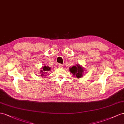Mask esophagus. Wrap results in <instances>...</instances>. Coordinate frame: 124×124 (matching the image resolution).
Masks as SVG:
<instances>
[{
    "label": "esophagus",
    "mask_w": 124,
    "mask_h": 124,
    "mask_svg": "<svg viewBox=\"0 0 124 124\" xmlns=\"http://www.w3.org/2000/svg\"><path fill=\"white\" fill-rule=\"evenodd\" d=\"M58 67H59V68H63V65L62 64H58Z\"/></svg>",
    "instance_id": "34e87169"
}]
</instances>
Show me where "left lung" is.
<instances>
[{"label": "left lung", "mask_w": 124, "mask_h": 124, "mask_svg": "<svg viewBox=\"0 0 124 124\" xmlns=\"http://www.w3.org/2000/svg\"><path fill=\"white\" fill-rule=\"evenodd\" d=\"M69 70L70 72L73 74V75L77 78L83 76L84 69L79 64H76V66H72L71 68H70Z\"/></svg>", "instance_id": "obj_1"}]
</instances>
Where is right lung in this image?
I'll use <instances>...</instances> for the list:
<instances>
[{
    "mask_svg": "<svg viewBox=\"0 0 124 124\" xmlns=\"http://www.w3.org/2000/svg\"><path fill=\"white\" fill-rule=\"evenodd\" d=\"M41 69V70H40V73H41L40 74L41 76H45V75H44V74L47 73V72L50 70V67H49L48 66H45L44 67H42Z\"/></svg>",
    "mask_w": 124,
    "mask_h": 124,
    "instance_id": "obj_1",
    "label": "right lung"
}]
</instances>
